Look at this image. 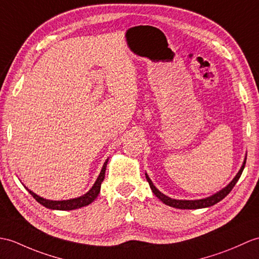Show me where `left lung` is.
<instances>
[{"instance_id":"left-lung-1","label":"left lung","mask_w":259,"mask_h":259,"mask_svg":"<svg viewBox=\"0 0 259 259\" xmlns=\"http://www.w3.org/2000/svg\"><path fill=\"white\" fill-rule=\"evenodd\" d=\"M245 163H246V158H245V160L243 162V165H242V167H240V170L238 171V173L236 174L235 178L232 180V182L230 184H228L227 186H225L224 189H222L221 191L216 192L215 194L208 196V197H205V198H201V200H176V198H171L169 196L164 195L163 193H161V192L157 188H155V186L153 185L152 181H151V180H150V178H149V176H148L147 173H146V178H147V181L149 182L150 188H151L154 195L157 196L159 200H161L162 202H163L165 205H169V206L176 207V208H181V209L204 208V207L213 206L214 204L219 203L220 201L223 200V198L228 193H230V192L233 190L234 186H235V184L237 183L240 176H242L243 170H244V167H245Z\"/></svg>"}]
</instances>
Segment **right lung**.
Here are the masks:
<instances>
[{
  "instance_id": "obj_1",
  "label": "right lung",
  "mask_w": 259,
  "mask_h": 259,
  "mask_svg": "<svg viewBox=\"0 0 259 259\" xmlns=\"http://www.w3.org/2000/svg\"><path fill=\"white\" fill-rule=\"evenodd\" d=\"M107 163H108V159L106 160V162L102 165V169L100 171V174L98 176L97 180H96L95 184L92 186L86 194H83L79 197L76 198H70V200H64V201H51V200H46V198L40 197L39 195L35 194L34 192H32L31 190H28L26 186V190L29 192L36 201H37L41 205L51 208V209H59V211H70V209H76V208H80L86 205H89L90 203L94 202L96 198H97L99 192H100V188H101V183L104 181L105 179V173H106V167H107Z\"/></svg>"
}]
</instances>
